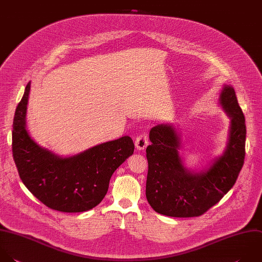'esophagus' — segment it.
Wrapping results in <instances>:
<instances>
[{
	"instance_id": "esophagus-1",
	"label": "esophagus",
	"mask_w": 262,
	"mask_h": 262,
	"mask_svg": "<svg viewBox=\"0 0 262 262\" xmlns=\"http://www.w3.org/2000/svg\"><path fill=\"white\" fill-rule=\"evenodd\" d=\"M148 144V136L146 133L142 132L140 133L137 137H136V140H135V146L138 150H142L144 149Z\"/></svg>"
}]
</instances>
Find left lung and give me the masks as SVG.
Wrapping results in <instances>:
<instances>
[{"mask_svg":"<svg viewBox=\"0 0 262 262\" xmlns=\"http://www.w3.org/2000/svg\"><path fill=\"white\" fill-rule=\"evenodd\" d=\"M219 102L231 120L228 142L223 155L204 172L183 166L180 137L172 125H157L149 131L145 194L156 212L171 217L201 216L235 183L245 160V117L231 86L223 87Z\"/></svg>","mask_w":262,"mask_h":262,"instance_id":"obj_1","label":"left lung"}]
</instances>
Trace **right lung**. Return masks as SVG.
Wrapping results in <instances>:
<instances>
[{"label":"right lung","instance_id":"1","mask_svg":"<svg viewBox=\"0 0 262 262\" xmlns=\"http://www.w3.org/2000/svg\"><path fill=\"white\" fill-rule=\"evenodd\" d=\"M31 82L13 120L12 152L20 179L48 208L67 213L96 207L107 192L112 175L133 155L131 137L95 145L79 155L60 158L39 146L26 128Z\"/></svg>","mask_w":262,"mask_h":262}]
</instances>
